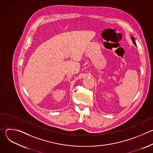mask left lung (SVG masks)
Returning <instances> with one entry per match:
<instances>
[{
	"label": "left lung",
	"instance_id": "obj_1",
	"mask_svg": "<svg viewBox=\"0 0 153 153\" xmlns=\"http://www.w3.org/2000/svg\"><path fill=\"white\" fill-rule=\"evenodd\" d=\"M131 40H132V41H133V42L134 44L137 47V45H136V42H135V39H134V37L132 36V37H131Z\"/></svg>",
	"mask_w": 153,
	"mask_h": 153
}]
</instances>
